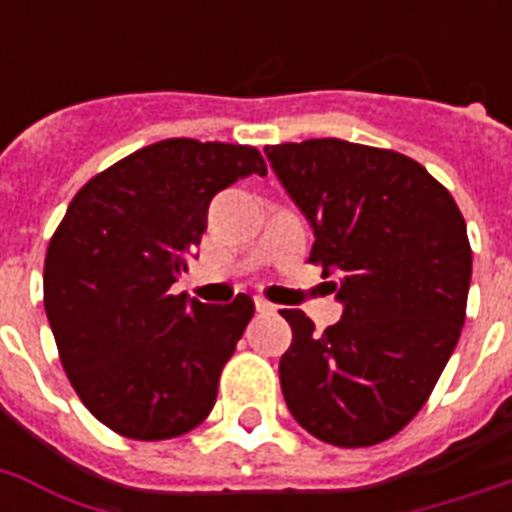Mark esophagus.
Returning <instances> with one entry per match:
<instances>
[{
  "mask_svg": "<svg viewBox=\"0 0 512 512\" xmlns=\"http://www.w3.org/2000/svg\"><path fill=\"white\" fill-rule=\"evenodd\" d=\"M255 308L260 313H273V311H276V305L268 303V300H263V297H255Z\"/></svg>",
  "mask_w": 512,
  "mask_h": 512,
  "instance_id": "34e87169",
  "label": "esophagus"
}]
</instances>
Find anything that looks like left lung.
Here are the masks:
<instances>
[{"label": "left lung", "instance_id": "8db88e82", "mask_svg": "<svg viewBox=\"0 0 512 512\" xmlns=\"http://www.w3.org/2000/svg\"><path fill=\"white\" fill-rule=\"evenodd\" d=\"M311 220L308 263L337 276L342 319L316 332L281 311L292 345L279 361L289 412L342 449L404 430L436 388L468 308L473 252L457 201L420 162L337 138L265 146Z\"/></svg>", "mask_w": 512, "mask_h": 512}]
</instances>
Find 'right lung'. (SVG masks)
<instances>
[{"label":"right lung","instance_id":"1","mask_svg":"<svg viewBox=\"0 0 512 512\" xmlns=\"http://www.w3.org/2000/svg\"><path fill=\"white\" fill-rule=\"evenodd\" d=\"M252 172H268L255 146L159 140L90 177L52 233L44 311L60 364L119 436L164 441L212 412L255 303L204 305L170 287L207 231L212 196Z\"/></svg>","mask_w":512,"mask_h":512}]
</instances>
